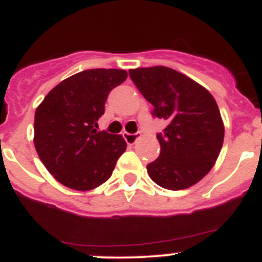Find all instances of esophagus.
Returning a JSON list of instances; mask_svg holds the SVG:
<instances>
[{
	"label": "esophagus",
	"instance_id": "esophagus-1",
	"mask_svg": "<svg viewBox=\"0 0 262 262\" xmlns=\"http://www.w3.org/2000/svg\"><path fill=\"white\" fill-rule=\"evenodd\" d=\"M123 138H124V140L127 142V144L131 145V144H134V143H135L139 138H140V133H138V134L123 133Z\"/></svg>",
	"mask_w": 262,
	"mask_h": 262
}]
</instances>
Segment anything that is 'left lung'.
Segmentation results:
<instances>
[{
    "instance_id": "8db88e82",
    "label": "left lung",
    "mask_w": 262,
    "mask_h": 262,
    "mask_svg": "<svg viewBox=\"0 0 262 262\" xmlns=\"http://www.w3.org/2000/svg\"><path fill=\"white\" fill-rule=\"evenodd\" d=\"M152 115L168 126L157 134L161 151L147 170L152 181L182 190L201 181L221 154L224 126L214 97L202 85L168 67L129 69Z\"/></svg>"
}]
</instances>
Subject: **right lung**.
Masks as SVG:
<instances>
[{
	"instance_id": "add662e5",
	"label": "right lung",
	"mask_w": 262,
	"mask_h": 262,
	"mask_svg": "<svg viewBox=\"0 0 262 262\" xmlns=\"http://www.w3.org/2000/svg\"><path fill=\"white\" fill-rule=\"evenodd\" d=\"M126 78L123 69H86L61 81L36 108L35 149L64 186L96 189L110 178L126 151L122 135L97 131L108 93Z\"/></svg>"
}]
</instances>
